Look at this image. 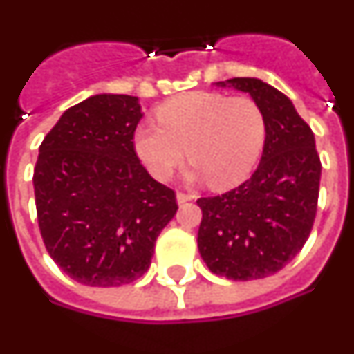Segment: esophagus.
<instances>
[{
  "mask_svg": "<svg viewBox=\"0 0 354 354\" xmlns=\"http://www.w3.org/2000/svg\"><path fill=\"white\" fill-rule=\"evenodd\" d=\"M195 196L192 193H184V192H177V204H184V202H189L193 200Z\"/></svg>",
  "mask_w": 354,
  "mask_h": 354,
  "instance_id": "1",
  "label": "esophagus"
}]
</instances>
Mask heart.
I'll return each mask as SVG.
<instances>
[{
    "instance_id": "obj_1",
    "label": "heart",
    "mask_w": 354,
    "mask_h": 354,
    "mask_svg": "<svg viewBox=\"0 0 354 354\" xmlns=\"http://www.w3.org/2000/svg\"><path fill=\"white\" fill-rule=\"evenodd\" d=\"M159 124L134 131V152L158 180L170 179L184 154L193 162L187 177L230 187L253 170L264 150L268 124L248 97L189 92L158 108Z\"/></svg>"
}]
</instances>
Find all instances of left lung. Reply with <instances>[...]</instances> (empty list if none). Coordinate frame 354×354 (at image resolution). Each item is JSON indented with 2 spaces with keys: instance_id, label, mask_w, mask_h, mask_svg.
<instances>
[{
  "instance_id": "left-lung-1",
  "label": "left lung",
  "mask_w": 354,
  "mask_h": 354,
  "mask_svg": "<svg viewBox=\"0 0 354 354\" xmlns=\"http://www.w3.org/2000/svg\"><path fill=\"white\" fill-rule=\"evenodd\" d=\"M216 86L250 93L264 113L268 136L248 180L196 200L202 209L196 243L212 273L257 280L289 264L310 236L321 161L314 133L280 90L257 77H232Z\"/></svg>"
}]
</instances>
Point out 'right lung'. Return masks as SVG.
Returning <instances> with one entry per match:
<instances>
[{
	"label": "right lung",
	"instance_id": "obj_1",
	"mask_svg": "<svg viewBox=\"0 0 354 354\" xmlns=\"http://www.w3.org/2000/svg\"><path fill=\"white\" fill-rule=\"evenodd\" d=\"M142 117L138 97L92 95L68 108L39 149L33 187L44 245L83 286L118 287L142 277L177 212L175 193L134 152Z\"/></svg>",
	"mask_w": 354,
	"mask_h": 354
}]
</instances>
